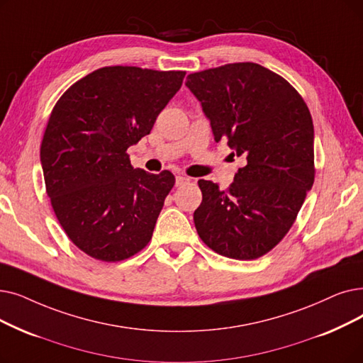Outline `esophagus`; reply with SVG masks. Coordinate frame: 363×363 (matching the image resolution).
Masks as SVG:
<instances>
[{"label": "esophagus", "mask_w": 363, "mask_h": 363, "mask_svg": "<svg viewBox=\"0 0 363 363\" xmlns=\"http://www.w3.org/2000/svg\"><path fill=\"white\" fill-rule=\"evenodd\" d=\"M190 182V179L188 178H185V177H177V186H181V185H185V184H188Z\"/></svg>", "instance_id": "34e87169"}]
</instances>
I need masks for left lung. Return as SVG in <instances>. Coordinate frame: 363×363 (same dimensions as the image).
Returning <instances> with one entry per match:
<instances>
[{
  "label": "left lung",
  "mask_w": 363,
  "mask_h": 363,
  "mask_svg": "<svg viewBox=\"0 0 363 363\" xmlns=\"http://www.w3.org/2000/svg\"><path fill=\"white\" fill-rule=\"evenodd\" d=\"M185 86L213 139H228L231 154L245 162L227 190L199 181L196 230L219 255L259 258L285 238L314 182L308 108L285 78L252 62L190 74Z\"/></svg>",
  "instance_id": "obj_1"
}]
</instances>
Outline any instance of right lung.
Listing matches in <instances>:
<instances>
[{"instance_id": "1", "label": "right lung", "mask_w": 363, "mask_h": 363, "mask_svg": "<svg viewBox=\"0 0 363 363\" xmlns=\"http://www.w3.org/2000/svg\"><path fill=\"white\" fill-rule=\"evenodd\" d=\"M184 77L105 67L55 105L40 151L45 190L62 228L89 257L121 261L151 240L175 177L133 169L125 151L150 135Z\"/></svg>"}]
</instances>
